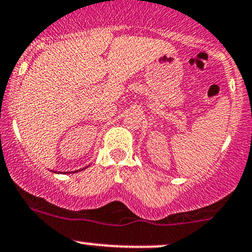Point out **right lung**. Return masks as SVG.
I'll return each instance as SVG.
<instances>
[{"label":"right lung","mask_w":252,"mask_h":252,"mask_svg":"<svg viewBox=\"0 0 252 252\" xmlns=\"http://www.w3.org/2000/svg\"><path fill=\"white\" fill-rule=\"evenodd\" d=\"M82 170H84V168H82ZM80 171V170H79ZM74 172H77V171H74ZM60 173H62V172H60Z\"/></svg>","instance_id":"add662e5"}]
</instances>
